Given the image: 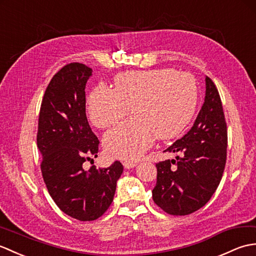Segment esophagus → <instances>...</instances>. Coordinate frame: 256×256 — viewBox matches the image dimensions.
Instances as JSON below:
<instances>
[{"mask_svg": "<svg viewBox=\"0 0 256 256\" xmlns=\"http://www.w3.org/2000/svg\"><path fill=\"white\" fill-rule=\"evenodd\" d=\"M122 164H124V168H127V170L137 166V163H136V162H130V161H126V162H124Z\"/></svg>", "mask_w": 256, "mask_h": 256, "instance_id": "1", "label": "esophagus"}]
</instances>
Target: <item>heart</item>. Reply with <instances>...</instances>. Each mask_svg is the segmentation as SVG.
I'll return each instance as SVG.
<instances>
[{"mask_svg":"<svg viewBox=\"0 0 256 256\" xmlns=\"http://www.w3.org/2000/svg\"><path fill=\"white\" fill-rule=\"evenodd\" d=\"M198 90L194 76L172 69L129 71L115 78V88L98 85L90 93L86 110L94 126L107 128L128 115L134 117L104 136L107 154L136 160L152 146L156 136H178L194 116Z\"/></svg>","mask_w":256,"mask_h":256,"instance_id":"obj_1","label":"heart"}]
</instances>
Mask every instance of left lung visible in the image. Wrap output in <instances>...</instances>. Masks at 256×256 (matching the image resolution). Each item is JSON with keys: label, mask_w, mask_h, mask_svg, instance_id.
<instances>
[{"label": "left lung", "mask_w": 256, "mask_h": 256, "mask_svg": "<svg viewBox=\"0 0 256 256\" xmlns=\"http://www.w3.org/2000/svg\"><path fill=\"white\" fill-rule=\"evenodd\" d=\"M205 82V102L194 124L166 150L180 156L156 164L152 197L170 214H190L205 206L222 178L228 146L226 124L217 88L208 76Z\"/></svg>", "instance_id": "left-lung-1"}]
</instances>
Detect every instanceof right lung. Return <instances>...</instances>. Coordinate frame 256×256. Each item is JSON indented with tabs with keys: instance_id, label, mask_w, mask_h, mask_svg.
Returning <instances> with one entry per match:
<instances>
[{
	"instance_id": "add662e5",
	"label": "right lung",
	"mask_w": 256,
	"mask_h": 256,
	"mask_svg": "<svg viewBox=\"0 0 256 256\" xmlns=\"http://www.w3.org/2000/svg\"><path fill=\"white\" fill-rule=\"evenodd\" d=\"M92 69L78 62L56 73L44 92L39 112L37 146L42 156V173L50 196L62 212L81 221L103 214L114 200L124 168L83 163L98 156V137L85 114V85Z\"/></svg>"
}]
</instances>
